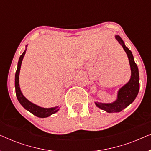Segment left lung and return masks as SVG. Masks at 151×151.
Masks as SVG:
<instances>
[{"label":"left lung","instance_id":"obj_1","mask_svg":"<svg viewBox=\"0 0 151 151\" xmlns=\"http://www.w3.org/2000/svg\"><path fill=\"white\" fill-rule=\"evenodd\" d=\"M115 38L122 46L123 49L127 53L128 58H129L131 69V77L129 82L119 90L118 94H117V99L115 102L111 103V104L96 102V106L98 108L108 113H118L127 108L130 104H131L135 100L139 89V71H138L137 66L134 60L132 52L125 46L124 43L120 37L119 36H115Z\"/></svg>","mask_w":151,"mask_h":151}]
</instances>
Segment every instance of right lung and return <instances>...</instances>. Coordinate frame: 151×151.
<instances>
[{
  "label": "right lung",
  "mask_w": 151,
  "mask_h": 151,
  "mask_svg": "<svg viewBox=\"0 0 151 151\" xmlns=\"http://www.w3.org/2000/svg\"><path fill=\"white\" fill-rule=\"evenodd\" d=\"M26 50L22 53V54L20 56L19 60L18 63V67L17 70H16V75H15V88H16V95L17 97V99L18 102L20 103V104L24 107L26 110L29 111L30 113H32L33 115H36V116L38 117H47L50 116L51 115L53 114V113H56L57 111H58L60 107L55 106L53 108H49V109H45L42 108L37 105L33 104L31 102H29L27 99L24 98L23 95L21 93V91L20 89V86H19V73H20V67H21V63L23 59V57L24 54H25Z\"/></svg>",
  "instance_id": "obj_1"
}]
</instances>
